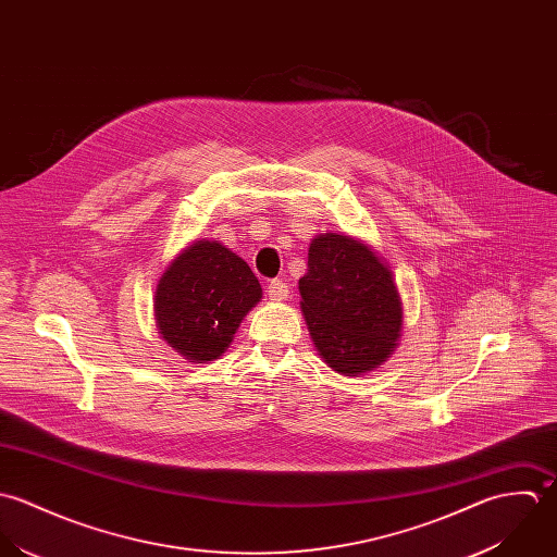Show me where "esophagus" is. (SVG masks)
I'll return each instance as SVG.
<instances>
[{"label": "esophagus", "mask_w": 557, "mask_h": 557, "mask_svg": "<svg viewBox=\"0 0 557 557\" xmlns=\"http://www.w3.org/2000/svg\"><path fill=\"white\" fill-rule=\"evenodd\" d=\"M267 295H269L271 301H286L288 295H290V290H288L286 282H282V280H271L269 286H267Z\"/></svg>", "instance_id": "1"}]
</instances>
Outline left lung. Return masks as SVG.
<instances>
[{
  "label": "left lung",
  "instance_id": "obj_1",
  "mask_svg": "<svg viewBox=\"0 0 557 557\" xmlns=\"http://www.w3.org/2000/svg\"><path fill=\"white\" fill-rule=\"evenodd\" d=\"M299 290L308 330L335 372H368L394 350L403 306L392 271L368 245L335 232L317 236Z\"/></svg>",
  "mask_w": 557,
  "mask_h": 557
}]
</instances>
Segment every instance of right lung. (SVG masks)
I'll list each match as a JSON object with an SVG mask.
<instances>
[{"label": "right lung", "instance_id": "obj_1", "mask_svg": "<svg viewBox=\"0 0 557 557\" xmlns=\"http://www.w3.org/2000/svg\"><path fill=\"white\" fill-rule=\"evenodd\" d=\"M260 297L258 277L243 258L218 240H198L159 280V334L187 359H218Z\"/></svg>", "mask_w": 557, "mask_h": 557}]
</instances>
